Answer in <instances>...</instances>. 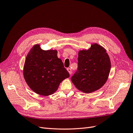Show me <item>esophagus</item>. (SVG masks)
<instances>
[{
  "mask_svg": "<svg viewBox=\"0 0 133 133\" xmlns=\"http://www.w3.org/2000/svg\"><path fill=\"white\" fill-rule=\"evenodd\" d=\"M67 71L69 72V73H70V75H71L72 74V70H71V69L70 68H67Z\"/></svg>",
  "mask_w": 133,
  "mask_h": 133,
  "instance_id": "esophagus-1",
  "label": "esophagus"
}]
</instances>
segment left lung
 I'll return each mask as SVG.
<instances>
[{"label": "left lung", "instance_id": "obj_1", "mask_svg": "<svg viewBox=\"0 0 133 133\" xmlns=\"http://www.w3.org/2000/svg\"><path fill=\"white\" fill-rule=\"evenodd\" d=\"M111 61L105 49L96 43L87 50L78 52V68L71 81L77 89L85 93L99 89L106 82Z\"/></svg>", "mask_w": 133, "mask_h": 133}]
</instances>
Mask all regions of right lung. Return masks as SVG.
<instances>
[{"mask_svg":"<svg viewBox=\"0 0 133 133\" xmlns=\"http://www.w3.org/2000/svg\"><path fill=\"white\" fill-rule=\"evenodd\" d=\"M55 50H43L34 45L27 54L23 67V76L29 88L43 96L52 94L60 83L70 77Z\"/></svg>","mask_w":133,"mask_h":133,"instance_id":"1","label":"right lung"}]
</instances>
